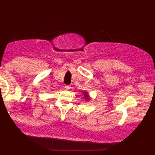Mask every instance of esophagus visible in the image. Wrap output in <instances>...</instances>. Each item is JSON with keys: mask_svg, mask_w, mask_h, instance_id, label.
Listing matches in <instances>:
<instances>
[{"mask_svg": "<svg viewBox=\"0 0 155 155\" xmlns=\"http://www.w3.org/2000/svg\"><path fill=\"white\" fill-rule=\"evenodd\" d=\"M65 90H70V89H71V86H70V85H65Z\"/></svg>", "mask_w": 155, "mask_h": 155, "instance_id": "1", "label": "esophagus"}]
</instances>
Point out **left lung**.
I'll return each mask as SVG.
<instances>
[{
  "label": "left lung",
  "instance_id": "left-lung-1",
  "mask_svg": "<svg viewBox=\"0 0 155 155\" xmlns=\"http://www.w3.org/2000/svg\"><path fill=\"white\" fill-rule=\"evenodd\" d=\"M84 97H85V98L86 99H88V94H87V93H84Z\"/></svg>",
  "mask_w": 155,
  "mask_h": 155
}]
</instances>
